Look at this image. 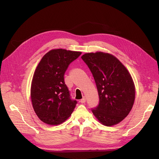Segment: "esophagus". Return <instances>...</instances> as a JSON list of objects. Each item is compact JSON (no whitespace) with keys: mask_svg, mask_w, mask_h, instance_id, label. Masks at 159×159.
Masks as SVG:
<instances>
[{"mask_svg":"<svg viewBox=\"0 0 159 159\" xmlns=\"http://www.w3.org/2000/svg\"><path fill=\"white\" fill-rule=\"evenodd\" d=\"M85 98H83L82 99H81V100H80V102L81 103H85Z\"/></svg>","mask_w":159,"mask_h":159,"instance_id":"obj_1","label":"esophagus"}]
</instances>
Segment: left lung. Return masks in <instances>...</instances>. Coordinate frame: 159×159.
Returning a JSON list of instances; mask_svg holds the SVG:
<instances>
[{
  "label": "left lung",
  "instance_id": "obj_1",
  "mask_svg": "<svg viewBox=\"0 0 159 159\" xmlns=\"http://www.w3.org/2000/svg\"><path fill=\"white\" fill-rule=\"evenodd\" d=\"M92 74L99 103L91 109L104 125L112 126L125 118L133 107L135 89L129 72L114 56L98 52L81 56Z\"/></svg>",
  "mask_w": 159,
  "mask_h": 159
}]
</instances>
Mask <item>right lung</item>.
Returning a JSON list of instances; mask_svg holds the SVG:
<instances>
[{
    "mask_svg": "<svg viewBox=\"0 0 159 159\" xmlns=\"http://www.w3.org/2000/svg\"><path fill=\"white\" fill-rule=\"evenodd\" d=\"M81 52L55 49L43 56L33 75L30 95L34 110L42 121L57 125L68 119L77 104L64 82L69 65Z\"/></svg>",
    "mask_w": 159,
    "mask_h": 159,
    "instance_id": "right-lung-1",
    "label": "right lung"
}]
</instances>
